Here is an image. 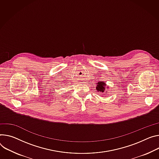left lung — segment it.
<instances>
[{
  "instance_id": "left-lung-1",
  "label": "left lung",
  "mask_w": 159,
  "mask_h": 159,
  "mask_svg": "<svg viewBox=\"0 0 159 159\" xmlns=\"http://www.w3.org/2000/svg\"><path fill=\"white\" fill-rule=\"evenodd\" d=\"M96 90L98 92H102V93H104L105 92V89L107 87V84L105 82L103 81H100L98 82L96 84ZM106 93H107V92H105Z\"/></svg>"
}]
</instances>
